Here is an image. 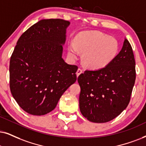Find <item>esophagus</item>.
<instances>
[{
	"label": "esophagus",
	"instance_id": "obj_1",
	"mask_svg": "<svg viewBox=\"0 0 146 146\" xmlns=\"http://www.w3.org/2000/svg\"><path fill=\"white\" fill-rule=\"evenodd\" d=\"M83 73V70L81 69V68H79L78 69H77V76L78 77L79 75L81 74V73Z\"/></svg>",
	"mask_w": 146,
	"mask_h": 146
}]
</instances>
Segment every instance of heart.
Returning <instances> with one entry per match:
<instances>
[{
    "instance_id": "b5f03b06",
    "label": "heart",
    "mask_w": 146,
    "mask_h": 146,
    "mask_svg": "<svg viewBox=\"0 0 146 146\" xmlns=\"http://www.w3.org/2000/svg\"><path fill=\"white\" fill-rule=\"evenodd\" d=\"M119 46L116 38L97 31L79 33L74 38V44L68 48L69 56L77 58L78 50L84 52L83 62L91 69H100L108 65L119 52Z\"/></svg>"
}]
</instances>
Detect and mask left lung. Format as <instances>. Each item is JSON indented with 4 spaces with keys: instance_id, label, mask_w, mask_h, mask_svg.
Returning a JSON list of instances; mask_svg holds the SVG:
<instances>
[{
    "instance_id": "8db88e82",
    "label": "left lung",
    "mask_w": 146,
    "mask_h": 146,
    "mask_svg": "<svg viewBox=\"0 0 146 146\" xmlns=\"http://www.w3.org/2000/svg\"><path fill=\"white\" fill-rule=\"evenodd\" d=\"M136 77L132 47L125 39L115 58L102 69L86 70L77 79L81 88L79 108L93 123H106L124 110L130 102Z\"/></svg>"
}]
</instances>
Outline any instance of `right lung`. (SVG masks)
I'll list each match as a JSON object with an SVG mask.
<instances>
[{"mask_svg":"<svg viewBox=\"0 0 146 146\" xmlns=\"http://www.w3.org/2000/svg\"><path fill=\"white\" fill-rule=\"evenodd\" d=\"M70 22L42 19L27 29L17 42L9 66L10 90L19 106L32 115H44L76 82L77 66L62 58Z\"/></svg>","mask_w":146,"mask_h":146,"instance_id":"1","label":"right lung"}]
</instances>
